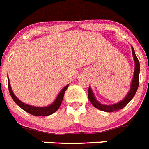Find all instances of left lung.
<instances>
[{"instance_id": "left-lung-1", "label": "left lung", "mask_w": 149, "mask_h": 149, "mask_svg": "<svg viewBox=\"0 0 149 149\" xmlns=\"http://www.w3.org/2000/svg\"><path fill=\"white\" fill-rule=\"evenodd\" d=\"M132 53H133L134 62H135V70H134V74H133L132 83L131 85H130V91L127 93V95L125 96L124 100L118 102V103L111 105H103V104L100 103L96 100L92 90H91L90 87H89L88 99L94 107L100 109L101 111H106V112H113V111H118V110H120V109L125 107L126 105L130 102V100L133 99V96H135L137 89H138L139 84V70H140V68H139V62L136 56L135 51H134V49H133V47H132Z\"/></svg>"}]
</instances>
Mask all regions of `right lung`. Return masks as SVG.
I'll use <instances>...</instances> for the list:
<instances>
[{
  "instance_id": "1",
  "label": "right lung",
  "mask_w": 149,
  "mask_h": 149,
  "mask_svg": "<svg viewBox=\"0 0 149 149\" xmlns=\"http://www.w3.org/2000/svg\"><path fill=\"white\" fill-rule=\"evenodd\" d=\"M68 85H66L64 88L62 89L59 93L58 96L56 97V100L53 102L51 105H48L47 107H36V106H32V105H27V104L24 103L22 101H20L13 93L12 91V89L10 87V81H8V88H9V92L10 93V96L13 101L19 106L21 109H22L24 111H27L29 114H32V115H35V116H48L50 114H53L54 112L59 109L60 107L61 103H62L63 97H64V94L65 90L68 87Z\"/></svg>"
}]
</instances>
